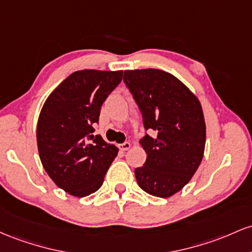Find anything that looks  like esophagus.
I'll list each match as a JSON object with an SVG mask.
<instances>
[{
	"label": "esophagus",
	"instance_id": "obj_1",
	"mask_svg": "<svg viewBox=\"0 0 252 252\" xmlns=\"http://www.w3.org/2000/svg\"><path fill=\"white\" fill-rule=\"evenodd\" d=\"M129 148H131V143H129V141H125V143H123L119 145V149H120L121 151H127Z\"/></svg>",
	"mask_w": 252,
	"mask_h": 252
}]
</instances>
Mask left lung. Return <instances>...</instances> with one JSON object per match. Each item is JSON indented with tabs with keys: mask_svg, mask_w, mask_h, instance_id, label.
I'll use <instances>...</instances> for the list:
<instances>
[{
	"mask_svg": "<svg viewBox=\"0 0 252 252\" xmlns=\"http://www.w3.org/2000/svg\"><path fill=\"white\" fill-rule=\"evenodd\" d=\"M124 82L143 117L140 140L145 163L135 168L138 185L158 197H169L190 181L203 157L206 125L201 104L171 73L158 69L126 70Z\"/></svg>",
	"mask_w": 252,
	"mask_h": 252,
	"instance_id": "1",
	"label": "left lung"
}]
</instances>
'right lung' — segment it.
<instances>
[{
    "instance_id": "obj_1",
    "label": "right lung",
    "mask_w": 252,
    "mask_h": 252,
    "mask_svg": "<svg viewBox=\"0 0 252 252\" xmlns=\"http://www.w3.org/2000/svg\"><path fill=\"white\" fill-rule=\"evenodd\" d=\"M123 80V71L71 73L44 103L36 141L42 166L66 193L83 197L102 186L118 148L94 135L101 106Z\"/></svg>"
}]
</instances>
